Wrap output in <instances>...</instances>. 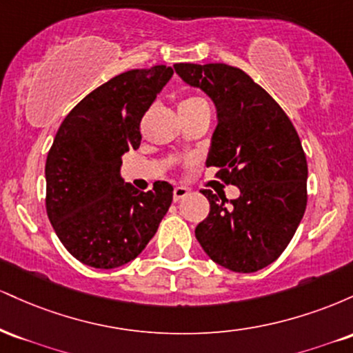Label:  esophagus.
Instances as JSON below:
<instances>
[{
	"label": "esophagus",
	"instance_id": "34e87169",
	"mask_svg": "<svg viewBox=\"0 0 353 353\" xmlns=\"http://www.w3.org/2000/svg\"><path fill=\"white\" fill-rule=\"evenodd\" d=\"M188 194H189V189H185V188H182V185H179V188L174 189L172 199H174V202H179L181 199H184V197L188 196Z\"/></svg>",
	"mask_w": 353,
	"mask_h": 353
}]
</instances>
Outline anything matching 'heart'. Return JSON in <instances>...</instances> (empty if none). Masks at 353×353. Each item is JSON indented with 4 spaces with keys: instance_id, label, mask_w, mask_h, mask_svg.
<instances>
[{
    "instance_id": "1",
    "label": "heart",
    "mask_w": 353,
    "mask_h": 353,
    "mask_svg": "<svg viewBox=\"0 0 353 353\" xmlns=\"http://www.w3.org/2000/svg\"><path fill=\"white\" fill-rule=\"evenodd\" d=\"M204 103L202 99H197V98H189V99H184L182 103L179 104V109H188V108H194V106H199V104Z\"/></svg>"
}]
</instances>
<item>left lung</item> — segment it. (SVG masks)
<instances>
[{
    "label": "left lung",
    "instance_id": "8db88e82",
    "mask_svg": "<svg viewBox=\"0 0 353 353\" xmlns=\"http://www.w3.org/2000/svg\"><path fill=\"white\" fill-rule=\"evenodd\" d=\"M179 78L214 103L217 125L208 165L237 185V199L202 194L209 216L196 228L204 252L232 272H257L281 255L307 205V159L297 131L272 96L228 64H174Z\"/></svg>",
    "mask_w": 353,
    "mask_h": 353
}]
</instances>
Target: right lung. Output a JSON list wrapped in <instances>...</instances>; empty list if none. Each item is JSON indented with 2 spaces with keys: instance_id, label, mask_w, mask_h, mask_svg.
I'll return each mask as SVG.
<instances>
[{
  "instance_id": "add662e5",
  "label": "right lung",
  "mask_w": 353,
  "mask_h": 353,
  "mask_svg": "<svg viewBox=\"0 0 353 353\" xmlns=\"http://www.w3.org/2000/svg\"><path fill=\"white\" fill-rule=\"evenodd\" d=\"M165 66L109 79L64 117L46 159V210L68 252L116 269L145 249L172 202V185L141 192L121 176L124 152L141 144L139 123L172 78Z\"/></svg>"
}]
</instances>
